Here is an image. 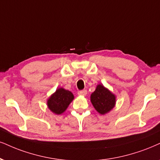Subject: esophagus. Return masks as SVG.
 Returning <instances> with one entry per match:
<instances>
[{"label":"esophagus","instance_id":"obj_1","mask_svg":"<svg viewBox=\"0 0 160 160\" xmlns=\"http://www.w3.org/2000/svg\"><path fill=\"white\" fill-rule=\"evenodd\" d=\"M87 93H88V91H87L86 90H81V91H78V94L79 96H84L87 95Z\"/></svg>","mask_w":160,"mask_h":160}]
</instances>
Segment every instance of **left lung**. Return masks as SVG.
Segmentation results:
<instances>
[{"label": "left lung", "mask_w": 160, "mask_h": 160, "mask_svg": "<svg viewBox=\"0 0 160 160\" xmlns=\"http://www.w3.org/2000/svg\"><path fill=\"white\" fill-rule=\"evenodd\" d=\"M90 101L96 111L102 115L109 113L116 104V96L103 84H98L90 96Z\"/></svg>", "instance_id": "1"}]
</instances>
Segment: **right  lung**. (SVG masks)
Returning <instances> with one entry per match:
<instances>
[{"mask_svg": "<svg viewBox=\"0 0 160 160\" xmlns=\"http://www.w3.org/2000/svg\"><path fill=\"white\" fill-rule=\"evenodd\" d=\"M74 96L70 91L60 88L56 90L47 100V106L52 113L57 115L64 113L73 100Z\"/></svg>", "mask_w": 160, "mask_h": 160, "instance_id": "right-lung-1", "label": "right lung"}]
</instances>
